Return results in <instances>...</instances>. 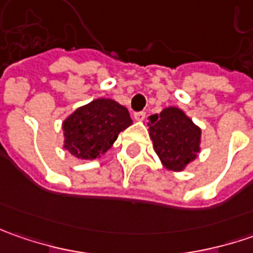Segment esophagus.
<instances>
[{"label": "esophagus", "instance_id": "obj_1", "mask_svg": "<svg viewBox=\"0 0 253 253\" xmlns=\"http://www.w3.org/2000/svg\"><path fill=\"white\" fill-rule=\"evenodd\" d=\"M145 117H146V112L145 111H138L133 114V118H135L136 121H143V120H145Z\"/></svg>", "mask_w": 253, "mask_h": 253}]
</instances>
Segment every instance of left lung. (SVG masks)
Masks as SVG:
<instances>
[{"label": "left lung", "instance_id": "1", "mask_svg": "<svg viewBox=\"0 0 253 253\" xmlns=\"http://www.w3.org/2000/svg\"><path fill=\"white\" fill-rule=\"evenodd\" d=\"M148 120L155 151L168 169L180 171L196 159L201 131L181 110L169 107Z\"/></svg>", "mask_w": 253, "mask_h": 253}]
</instances>
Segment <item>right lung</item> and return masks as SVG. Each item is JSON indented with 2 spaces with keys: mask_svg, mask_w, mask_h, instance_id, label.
I'll use <instances>...</instances> for the list:
<instances>
[{
  "mask_svg": "<svg viewBox=\"0 0 253 253\" xmlns=\"http://www.w3.org/2000/svg\"><path fill=\"white\" fill-rule=\"evenodd\" d=\"M132 124L128 110L110 98L80 107L63 122L64 148L80 159H95Z\"/></svg>",
  "mask_w": 253,
  "mask_h": 253,
  "instance_id": "obj_1",
  "label": "right lung"
}]
</instances>
